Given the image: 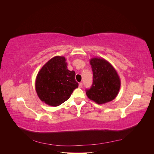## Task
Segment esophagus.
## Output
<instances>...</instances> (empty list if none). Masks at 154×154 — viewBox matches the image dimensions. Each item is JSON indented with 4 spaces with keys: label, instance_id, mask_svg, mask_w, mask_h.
Instances as JSON below:
<instances>
[{
    "label": "esophagus",
    "instance_id": "esophagus-1",
    "mask_svg": "<svg viewBox=\"0 0 154 154\" xmlns=\"http://www.w3.org/2000/svg\"><path fill=\"white\" fill-rule=\"evenodd\" d=\"M83 86V83H80L79 85V88H82Z\"/></svg>",
    "mask_w": 154,
    "mask_h": 154
}]
</instances>
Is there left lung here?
Listing matches in <instances>:
<instances>
[{"mask_svg":"<svg viewBox=\"0 0 154 154\" xmlns=\"http://www.w3.org/2000/svg\"><path fill=\"white\" fill-rule=\"evenodd\" d=\"M93 72V82L86 94L97 104H103L115 99L118 96L121 80L116 69L108 61L94 57L90 60Z\"/></svg>","mask_w":154,"mask_h":154,"instance_id":"8db88e82","label":"left lung"}]
</instances>
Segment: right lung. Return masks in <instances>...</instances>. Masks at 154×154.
Masks as SVG:
<instances>
[{
	"mask_svg": "<svg viewBox=\"0 0 154 154\" xmlns=\"http://www.w3.org/2000/svg\"><path fill=\"white\" fill-rule=\"evenodd\" d=\"M66 59L55 56L49 60L38 72L35 80V90L40 100L57 106L66 101L79 83L75 80V72L67 68Z\"/></svg>",
	"mask_w": 154,
	"mask_h": 154,
	"instance_id": "right-lung-1",
	"label": "right lung"
}]
</instances>
